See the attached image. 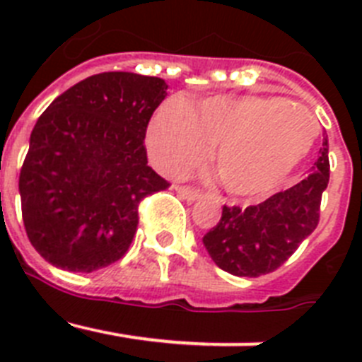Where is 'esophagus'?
I'll use <instances>...</instances> for the list:
<instances>
[{
	"label": "esophagus",
	"instance_id": "esophagus-1",
	"mask_svg": "<svg viewBox=\"0 0 362 362\" xmlns=\"http://www.w3.org/2000/svg\"><path fill=\"white\" fill-rule=\"evenodd\" d=\"M175 192H177L179 196L183 197L187 201H196L201 197V192L196 190V188H190V187H175Z\"/></svg>",
	"mask_w": 362,
	"mask_h": 362
}]
</instances>
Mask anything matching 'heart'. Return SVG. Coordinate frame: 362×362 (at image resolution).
<instances>
[{
	"mask_svg": "<svg viewBox=\"0 0 362 362\" xmlns=\"http://www.w3.org/2000/svg\"><path fill=\"white\" fill-rule=\"evenodd\" d=\"M315 121L296 103L268 95L209 98L196 107L166 101L148 129V148L168 172H185L216 146V172L233 196L270 194L308 156Z\"/></svg>",
	"mask_w": 362,
	"mask_h": 362,
	"instance_id": "b5f03b06",
	"label": "heart"
}]
</instances>
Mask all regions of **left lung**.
<instances>
[{"label": "left lung", "instance_id": "8db88e82", "mask_svg": "<svg viewBox=\"0 0 362 362\" xmlns=\"http://www.w3.org/2000/svg\"><path fill=\"white\" fill-rule=\"evenodd\" d=\"M308 177L267 201L223 206L219 223L203 243L221 270L239 277H259L283 267L319 225L322 192L330 181L328 139Z\"/></svg>", "mask_w": 362, "mask_h": 362}]
</instances>
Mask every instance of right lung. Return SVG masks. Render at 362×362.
Here are the masks:
<instances>
[{"label": "right lung", "mask_w": 362, "mask_h": 362, "mask_svg": "<svg viewBox=\"0 0 362 362\" xmlns=\"http://www.w3.org/2000/svg\"><path fill=\"white\" fill-rule=\"evenodd\" d=\"M165 79L103 72L57 95L19 172L28 241L50 264L94 272L127 254L139 203L170 183L146 165L145 136Z\"/></svg>", "instance_id": "add662e5"}]
</instances>
